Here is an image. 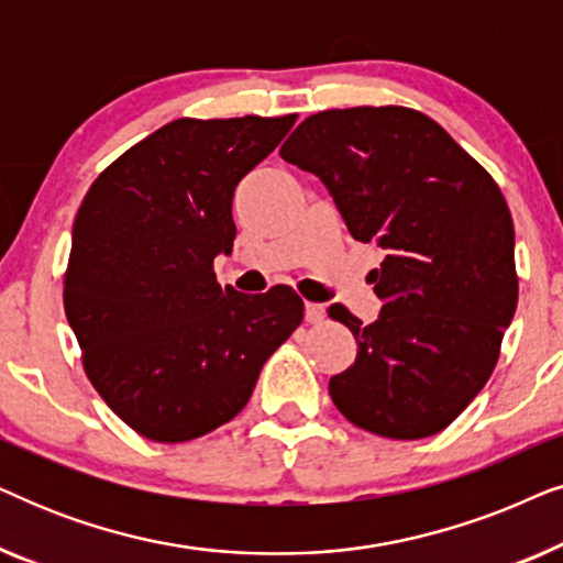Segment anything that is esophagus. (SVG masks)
Segmentation results:
<instances>
[{
	"instance_id": "1",
	"label": "esophagus",
	"mask_w": 563,
	"mask_h": 563,
	"mask_svg": "<svg viewBox=\"0 0 563 563\" xmlns=\"http://www.w3.org/2000/svg\"><path fill=\"white\" fill-rule=\"evenodd\" d=\"M305 320L312 322V325H320V322L325 320V307L314 305V302H307L305 305Z\"/></svg>"
}]
</instances>
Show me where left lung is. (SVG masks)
I'll return each instance as SVG.
<instances>
[{
	"label": "left lung",
	"instance_id": "8db88e82",
	"mask_svg": "<svg viewBox=\"0 0 563 563\" xmlns=\"http://www.w3.org/2000/svg\"><path fill=\"white\" fill-rule=\"evenodd\" d=\"M279 156L320 176L351 235L384 251L372 272L379 320L328 310L358 343L330 376L335 407L382 438L441 433L495 372L518 307L497 181L435 120L397 104L310 114Z\"/></svg>",
	"mask_w": 563,
	"mask_h": 563
}]
</instances>
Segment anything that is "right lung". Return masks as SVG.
I'll list each match as a JSON object with an SVG mask.
<instances>
[{"instance_id": "1", "label": "right lung", "mask_w": 563, "mask_h": 563, "mask_svg": "<svg viewBox=\"0 0 563 563\" xmlns=\"http://www.w3.org/2000/svg\"><path fill=\"white\" fill-rule=\"evenodd\" d=\"M179 118L112 161L76 212L64 310L91 387L135 433L184 443L243 410L268 356L305 318L287 284L222 289L233 191L295 125Z\"/></svg>"}]
</instances>
